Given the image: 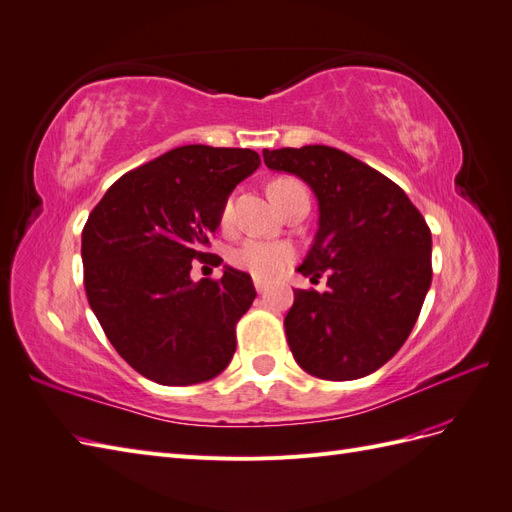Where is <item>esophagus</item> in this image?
<instances>
[{
  "label": "esophagus",
  "mask_w": 512,
  "mask_h": 512,
  "mask_svg": "<svg viewBox=\"0 0 512 512\" xmlns=\"http://www.w3.org/2000/svg\"><path fill=\"white\" fill-rule=\"evenodd\" d=\"M254 286H256L258 293L262 295V293H265V290H267V286H269V284H267L265 280H258V278H256V280H254Z\"/></svg>",
  "instance_id": "esophagus-1"
}]
</instances>
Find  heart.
<instances>
[{
  "label": "heart",
  "mask_w": 512,
  "mask_h": 512,
  "mask_svg": "<svg viewBox=\"0 0 512 512\" xmlns=\"http://www.w3.org/2000/svg\"><path fill=\"white\" fill-rule=\"evenodd\" d=\"M290 181H275L271 185L278 187ZM232 219V200L226 202L224 211H222V222L228 224ZM232 262L243 271H250L254 278H273L286 269V265L293 258V252L290 247L284 243H275V241H265V239H247L243 241L237 250L232 252Z\"/></svg>",
  "instance_id": "1"
}]
</instances>
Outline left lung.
Instances as JSON below:
<instances>
[{
	"label": "left lung",
	"mask_w": 512,
	"mask_h": 512,
	"mask_svg": "<svg viewBox=\"0 0 512 512\" xmlns=\"http://www.w3.org/2000/svg\"><path fill=\"white\" fill-rule=\"evenodd\" d=\"M319 202V230L297 271L327 290L295 288L284 319L295 362L327 381L362 379L398 353L431 288V230L407 193L329 146L262 150Z\"/></svg>",
	"instance_id": "1"
}]
</instances>
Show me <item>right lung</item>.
Listing matches in <instances>:
<instances>
[{"instance_id":"obj_1","label":"right lung","mask_w":512,"mask_h":512,"mask_svg":"<svg viewBox=\"0 0 512 512\" xmlns=\"http://www.w3.org/2000/svg\"><path fill=\"white\" fill-rule=\"evenodd\" d=\"M260 165L250 148L191 144L131 170L105 191L81 234L90 308L118 355L161 385L217 377L234 325L256 297L247 273L191 280V260L222 222L228 196ZM222 262V260H219Z\"/></svg>"}]
</instances>
